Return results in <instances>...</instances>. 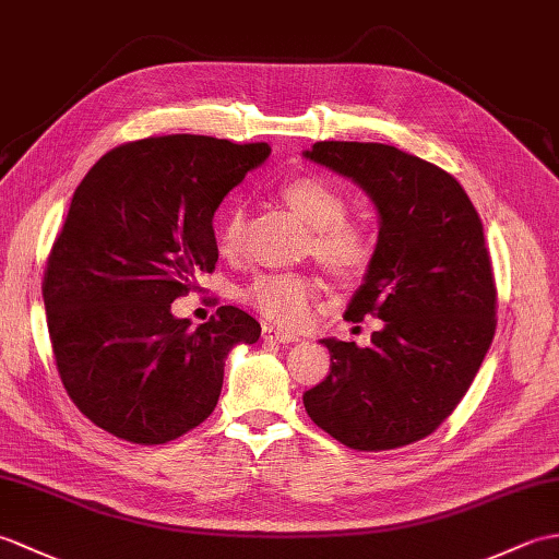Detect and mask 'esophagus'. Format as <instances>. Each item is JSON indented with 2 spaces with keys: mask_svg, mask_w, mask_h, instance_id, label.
I'll use <instances>...</instances> for the list:
<instances>
[{
  "mask_svg": "<svg viewBox=\"0 0 559 559\" xmlns=\"http://www.w3.org/2000/svg\"><path fill=\"white\" fill-rule=\"evenodd\" d=\"M261 338L273 341V343H293V341H298V334H293V331H286L281 326L264 324V329H261Z\"/></svg>",
  "mask_w": 559,
  "mask_h": 559,
  "instance_id": "obj_1",
  "label": "esophagus"
}]
</instances>
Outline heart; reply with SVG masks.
Wrapping results in <instances>:
<instances>
[{
  "label": "heart",
  "instance_id": "obj_1",
  "mask_svg": "<svg viewBox=\"0 0 559 559\" xmlns=\"http://www.w3.org/2000/svg\"><path fill=\"white\" fill-rule=\"evenodd\" d=\"M281 197L307 228H312V252L338 276H360L372 264L374 235L362 223L348 221V201L324 177L302 175L283 182ZM245 233V213L233 206L218 228L225 254L237 249ZM317 293V283L302 273H261L245 290V300L269 322L298 326Z\"/></svg>",
  "mask_w": 559,
  "mask_h": 559
}]
</instances>
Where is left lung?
<instances>
[{"label": "left lung", "mask_w": 559, "mask_h": 559, "mask_svg": "<svg viewBox=\"0 0 559 559\" xmlns=\"http://www.w3.org/2000/svg\"><path fill=\"white\" fill-rule=\"evenodd\" d=\"M302 156L372 199L374 257L346 314L384 322L367 348L319 341L331 372L305 391V411L350 449L413 444L459 406L495 336L497 290L480 216L454 177L394 146L317 141Z\"/></svg>", "instance_id": "obj_1"}]
</instances>
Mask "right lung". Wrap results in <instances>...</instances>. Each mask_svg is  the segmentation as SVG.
<instances>
[{"label":"right lung","instance_id":"right-lung-1","mask_svg":"<svg viewBox=\"0 0 559 559\" xmlns=\"http://www.w3.org/2000/svg\"><path fill=\"white\" fill-rule=\"evenodd\" d=\"M269 144L170 134L117 146L71 197L43 300L76 408L134 444H165L213 413L228 353L261 326L233 305L189 329L173 300L218 261L213 213Z\"/></svg>","mask_w":559,"mask_h":559}]
</instances>
